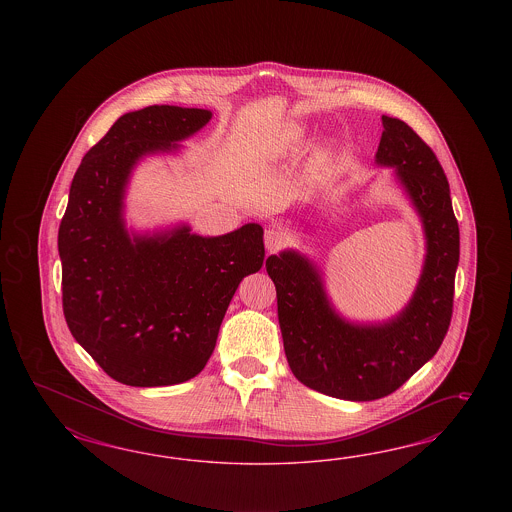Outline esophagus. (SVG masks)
Masks as SVG:
<instances>
[{
  "label": "esophagus",
  "instance_id": "1",
  "mask_svg": "<svg viewBox=\"0 0 512 512\" xmlns=\"http://www.w3.org/2000/svg\"><path fill=\"white\" fill-rule=\"evenodd\" d=\"M281 244H283V234L276 231V229H268L264 233V246L268 251H276V249L281 248Z\"/></svg>",
  "mask_w": 512,
  "mask_h": 512
}]
</instances>
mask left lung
I'll list each match as a JSON object with an SVG mask.
<instances>
[{
	"label": "left lung",
	"mask_w": 512,
	"mask_h": 512,
	"mask_svg": "<svg viewBox=\"0 0 512 512\" xmlns=\"http://www.w3.org/2000/svg\"><path fill=\"white\" fill-rule=\"evenodd\" d=\"M381 120L375 165L392 169L420 217L426 244L409 302L383 321H353L336 310L323 270L308 255L283 249L266 259L291 372L302 385L349 402L392 394L434 357L449 330L460 261L449 182L432 148L402 120Z\"/></svg>",
	"instance_id": "8db88e82"
}]
</instances>
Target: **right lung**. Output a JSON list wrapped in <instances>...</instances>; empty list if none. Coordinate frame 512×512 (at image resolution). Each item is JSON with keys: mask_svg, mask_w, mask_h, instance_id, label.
I'll return each instance as SVG.
<instances>
[{"mask_svg": "<svg viewBox=\"0 0 512 512\" xmlns=\"http://www.w3.org/2000/svg\"><path fill=\"white\" fill-rule=\"evenodd\" d=\"M212 120L154 105L120 116L84 155L60 223L63 315L73 338L118 383L171 387L202 372L240 281L261 270L263 227L201 236L187 223L127 229L133 171L178 154Z\"/></svg>", "mask_w": 512, "mask_h": 512, "instance_id": "add662e5", "label": "right lung"}]
</instances>
